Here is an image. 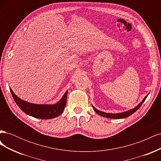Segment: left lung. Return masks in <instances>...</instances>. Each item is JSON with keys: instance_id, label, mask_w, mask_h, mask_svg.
I'll list each match as a JSON object with an SVG mask.
<instances>
[{"instance_id": "1", "label": "left lung", "mask_w": 161, "mask_h": 161, "mask_svg": "<svg viewBox=\"0 0 161 161\" xmlns=\"http://www.w3.org/2000/svg\"><path fill=\"white\" fill-rule=\"evenodd\" d=\"M148 94L147 96H146L144 98L142 99V101H141L137 106H136L134 108L131 109L128 111H124V112H121V113H118V114L105 113V112H103V111H101L97 109L92 105V107L93 108V109L95 110V111L96 112L97 114H98L101 116L104 117V118H111V119H123V118H128V117L130 116L131 115H132L134 113H135V112L140 108V106L142 105V103H144V101H145V99H147V97H148Z\"/></svg>"}]
</instances>
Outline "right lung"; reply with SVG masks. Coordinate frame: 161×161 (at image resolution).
Returning <instances> with one entry per match:
<instances>
[{
    "instance_id": "1",
    "label": "right lung",
    "mask_w": 161,
    "mask_h": 161,
    "mask_svg": "<svg viewBox=\"0 0 161 161\" xmlns=\"http://www.w3.org/2000/svg\"><path fill=\"white\" fill-rule=\"evenodd\" d=\"M14 101L24 113L33 118L49 119L55 118L62 114L66 104L68 91H66L60 100L54 104H35L19 98L10 88Z\"/></svg>"
}]
</instances>
